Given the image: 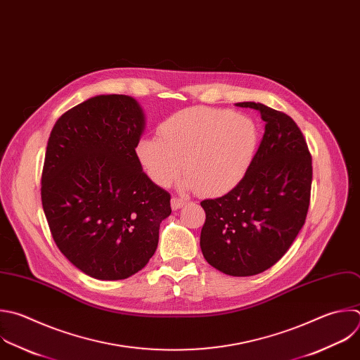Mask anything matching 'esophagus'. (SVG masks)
Returning a JSON list of instances; mask_svg holds the SVG:
<instances>
[{"label": "esophagus", "instance_id": "34e87169", "mask_svg": "<svg viewBox=\"0 0 360 360\" xmlns=\"http://www.w3.org/2000/svg\"><path fill=\"white\" fill-rule=\"evenodd\" d=\"M185 203H186V200H185V199H182V198H176V196H174V198L171 199V207H172L174 210L181 209Z\"/></svg>", "mask_w": 360, "mask_h": 360}]
</instances>
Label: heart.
<instances>
[{
  "label": "heart",
  "instance_id": "b5f03b06",
  "mask_svg": "<svg viewBox=\"0 0 360 360\" xmlns=\"http://www.w3.org/2000/svg\"><path fill=\"white\" fill-rule=\"evenodd\" d=\"M158 136L136 144L146 175L168 186L184 167L179 188L206 196L223 195L240 184L257 148V127L250 117L207 107L174 112L160 124Z\"/></svg>",
  "mask_w": 360,
  "mask_h": 360
}]
</instances>
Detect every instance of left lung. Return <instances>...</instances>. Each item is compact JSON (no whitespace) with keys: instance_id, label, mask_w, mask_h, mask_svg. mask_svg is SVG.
<instances>
[{"instance_id":"left-lung-1","label":"left lung","mask_w":360,"mask_h":360,"mask_svg":"<svg viewBox=\"0 0 360 360\" xmlns=\"http://www.w3.org/2000/svg\"><path fill=\"white\" fill-rule=\"evenodd\" d=\"M236 105L260 112L264 136L240 184L220 198L200 202L206 213L200 249L216 270L249 277L274 266L304 226L312 161L290 115L255 101Z\"/></svg>"}]
</instances>
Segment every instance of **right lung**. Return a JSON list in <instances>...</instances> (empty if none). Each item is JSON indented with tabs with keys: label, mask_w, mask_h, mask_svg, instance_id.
<instances>
[{
	"label": "right lung",
	"mask_w": 360,
	"mask_h": 360,
	"mask_svg": "<svg viewBox=\"0 0 360 360\" xmlns=\"http://www.w3.org/2000/svg\"><path fill=\"white\" fill-rule=\"evenodd\" d=\"M146 127L139 101L100 94L66 111L52 129L41 198L63 256L97 280H124L154 256L171 196L136 158Z\"/></svg>",
	"instance_id": "add662e5"
}]
</instances>
